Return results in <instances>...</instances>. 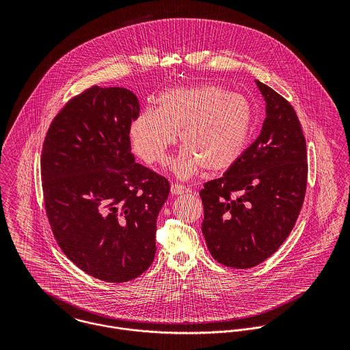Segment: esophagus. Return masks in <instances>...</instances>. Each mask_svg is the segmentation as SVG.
Listing matches in <instances>:
<instances>
[{
    "instance_id": "1",
    "label": "esophagus",
    "mask_w": 350,
    "mask_h": 350,
    "mask_svg": "<svg viewBox=\"0 0 350 350\" xmlns=\"http://www.w3.org/2000/svg\"><path fill=\"white\" fill-rule=\"evenodd\" d=\"M190 193V189L183 186V185H179V183H172L171 185V194L172 196H182V194H187Z\"/></svg>"
}]
</instances>
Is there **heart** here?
<instances>
[{
    "label": "heart",
    "instance_id": "obj_1",
    "mask_svg": "<svg viewBox=\"0 0 350 350\" xmlns=\"http://www.w3.org/2000/svg\"><path fill=\"white\" fill-rule=\"evenodd\" d=\"M253 128L250 100L222 86L203 83L163 92L156 109H144L132 121L129 135L143 160L163 163L179 133L185 148L172 167L187 178L203 167L214 174L233 168L250 147Z\"/></svg>",
    "mask_w": 350,
    "mask_h": 350
}]
</instances>
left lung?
Returning a JSON list of instances; mask_svg holds the SVG:
<instances>
[{
  "instance_id": "left-lung-1",
  "label": "left lung",
  "mask_w": 350,
  "mask_h": 350,
  "mask_svg": "<svg viewBox=\"0 0 350 350\" xmlns=\"http://www.w3.org/2000/svg\"><path fill=\"white\" fill-rule=\"evenodd\" d=\"M254 82L265 100L261 132L233 168L200 193L207 248L214 260L239 269L258 265L286 241L307 183L306 140L294 107Z\"/></svg>"
}]
</instances>
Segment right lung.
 <instances>
[{"mask_svg":"<svg viewBox=\"0 0 350 350\" xmlns=\"http://www.w3.org/2000/svg\"><path fill=\"white\" fill-rule=\"evenodd\" d=\"M139 111L131 90L93 86L53 118L42 150L52 233L77 267L107 283L150 268L170 193L165 178L135 161L129 129Z\"/></svg>","mask_w":350,"mask_h":350,"instance_id":"1","label":"right lung"}]
</instances>
